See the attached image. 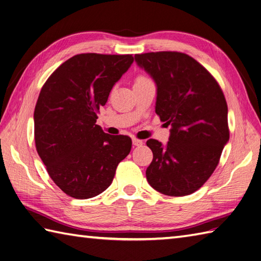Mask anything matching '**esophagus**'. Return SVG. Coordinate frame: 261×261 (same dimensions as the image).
Wrapping results in <instances>:
<instances>
[{
    "mask_svg": "<svg viewBox=\"0 0 261 261\" xmlns=\"http://www.w3.org/2000/svg\"><path fill=\"white\" fill-rule=\"evenodd\" d=\"M132 143H134V146H137V147H139V146H141L142 145V140H140V139H137V138H132Z\"/></svg>",
    "mask_w": 261,
    "mask_h": 261,
    "instance_id": "1",
    "label": "esophagus"
}]
</instances>
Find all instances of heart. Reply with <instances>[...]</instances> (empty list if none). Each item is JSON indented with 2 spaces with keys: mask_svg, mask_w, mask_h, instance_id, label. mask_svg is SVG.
Wrapping results in <instances>:
<instances>
[{
  "mask_svg": "<svg viewBox=\"0 0 261 261\" xmlns=\"http://www.w3.org/2000/svg\"><path fill=\"white\" fill-rule=\"evenodd\" d=\"M146 80H148V79H146V77H139V79L137 80V82H142V81H146Z\"/></svg>",
  "mask_w": 261,
  "mask_h": 261,
  "instance_id": "heart-1",
  "label": "heart"
}]
</instances>
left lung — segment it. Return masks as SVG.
<instances>
[{
  "label": "left lung",
  "mask_w": 261,
  "mask_h": 261,
  "mask_svg": "<svg viewBox=\"0 0 261 261\" xmlns=\"http://www.w3.org/2000/svg\"><path fill=\"white\" fill-rule=\"evenodd\" d=\"M135 59L156 84L154 110L170 125L166 145L147 141L153 153L147 180L165 195H190L210 178L229 141L223 93L213 76L186 54L148 53Z\"/></svg>",
  "instance_id": "8db88e82"
}]
</instances>
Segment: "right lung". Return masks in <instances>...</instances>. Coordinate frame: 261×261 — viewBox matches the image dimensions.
<instances>
[{
	"mask_svg": "<svg viewBox=\"0 0 261 261\" xmlns=\"http://www.w3.org/2000/svg\"><path fill=\"white\" fill-rule=\"evenodd\" d=\"M132 63V55H76L39 94L33 114L37 151L55 184L71 197L104 192L131 150L129 137L103 132L96 112Z\"/></svg>",
	"mask_w": 261,
	"mask_h": 261,
	"instance_id": "add662e5",
	"label": "right lung"
}]
</instances>
